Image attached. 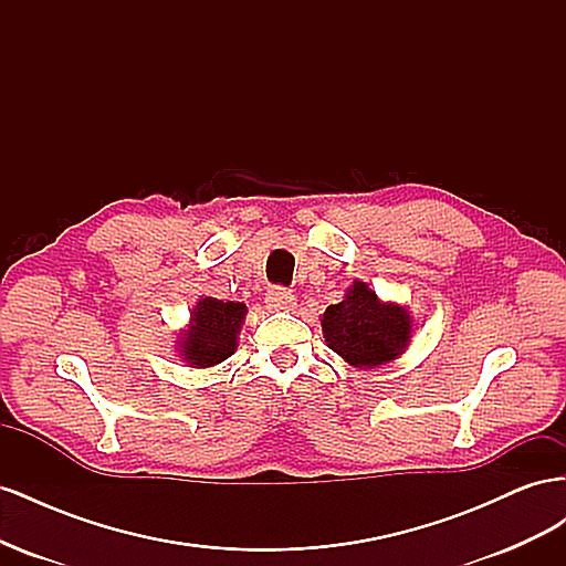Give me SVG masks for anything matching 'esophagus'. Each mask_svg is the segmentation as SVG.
<instances>
[{
  "mask_svg": "<svg viewBox=\"0 0 566 566\" xmlns=\"http://www.w3.org/2000/svg\"><path fill=\"white\" fill-rule=\"evenodd\" d=\"M295 295L285 287H271L266 295V306L271 312H293L295 310Z\"/></svg>",
  "mask_w": 566,
  "mask_h": 566,
  "instance_id": "1",
  "label": "esophagus"
}]
</instances>
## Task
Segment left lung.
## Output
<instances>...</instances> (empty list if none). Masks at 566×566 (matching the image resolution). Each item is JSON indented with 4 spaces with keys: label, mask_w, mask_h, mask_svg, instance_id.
<instances>
[{
    "label": "left lung",
    "mask_w": 566,
    "mask_h": 566,
    "mask_svg": "<svg viewBox=\"0 0 566 566\" xmlns=\"http://www.w3.org/2000/svg\"><path fill=\"white\" fill-rule=\"evenodd\" d=\"M321 328L342 361L370 370L397 361L416 333V323L406 306L380 300L368 283L356 279L345 300L323 312Z\"/></svg>",
    "instance_id": "obj_1"
}]
</instances>
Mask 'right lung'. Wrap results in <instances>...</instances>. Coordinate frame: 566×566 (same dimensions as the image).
Instances as JSON below:
<instances>
[{
	"mask_svg": "<svg viewBox=\"0 0 566 566\" xmlns=\"http://www.w3.org/2000/svg\"><path fill=\"white\" fill-rule=\"evenodd\" d=\"M243 302L200 297L191 321L177 337V356L188 368H214L238 349V335L245 323Z\"/></svg>",
	"mask_w": 566,
	"mask_h": 566,
	"instance_id": "1",
	"label": "right lung"
}]
</instances>
